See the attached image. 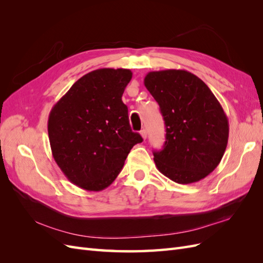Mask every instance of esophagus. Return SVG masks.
<instances>
[{"label": "esophagus", "instance_id": "34e87169", "mask_svg": "<svg viewBox=\"0 0 263 263\" xmlns=\"http://www.w3.org/2000/svg\"><path fill=\"white\" fill-rule=\"evenodd\" d=\"M140 135H141L142 139L146 140V138H147V130H146V129H142V130L140 132Z\"/></svg>", "mask_w": 263, "mask_h": 263}]
</instances>
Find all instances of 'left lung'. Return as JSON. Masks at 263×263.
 I'll return each mask as SVG.
<instances>
[{
  "label": "left lung",
  "mask_w": 263,
  "mask_h": 263,
  "mask_svg": "<svg viewBox=\"0 0 263 263\" xmlns=\"http://www.w3.org/2000/svg\"><path fill=\"white\" fill-rule=\"evenodd\" d=\"M144 83L165 124L163 149L154 153L157 169L180 184L208 177L224 156L229 135L228 118L216 97L186 70L151 71Z\"/></svg>",
  "instance_id": "1"
}]
</instances>
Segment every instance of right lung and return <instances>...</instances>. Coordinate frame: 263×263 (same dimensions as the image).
I'll list each match as a JSON object with an SVG mask.
<instances>
[{
  "label": "right lung",
  "instance_id": "right-lung-1",
  "mask_svg": "<svg viewBox=\"0 0 263 263\" xmlns=\"http://www.w3.org/2000/svg\"><path fill=\"white\" fill-rule=\"evenodd\" d=\"M128 69L91 71L55 103L48 118L52 157L77 186L102 191L113 183L130 149L142 138L130 128L122 101Z\"/></svg>",
  "mask_w": 263,
  "mask_h": 263
}]
</instances>
